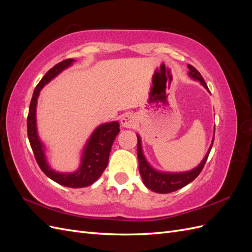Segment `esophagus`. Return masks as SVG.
I'll return each mask as SVG.
<instances>
[{
    "label": "esophagus",
    "instance_id": "esophagus-1",
    "mask_svg": "<svg viewBox=\"0 0 252 252\" xmlns=\"http://www.w3.org/2000/svg\"><path fill=\"white\" fill-rule=\"evenodd\" d=\"M121 124L125 128H133L135 126V118L131 113H125L121 119Z\"/></svg>",
    "mask_w": 252,
    "mask_h": 252
}]
</instances>
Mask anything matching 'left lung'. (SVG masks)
Segmentation results:
<instances>
[{
    "label": "left lung",
    "instance_id": "obj_1",
    "mask_svg": "<svg viewBox=\"0 0 252 252\" xmlns=\"http://www.w3.org/2000/svg\"><path fill=\"white\" fill-rule=\"evenodd\" d=\"M189 68V75L194 80L200 81L202 85L207 89V85L202 77V74L197 71L195 68L192 65H188ZM138 136V148H136V151H138V158H139V171L142 177L143 183L145 184L148 189L152 190V191L158 192V193H169L173 192L175 190H178L182 187H184L188 185L189 183H191L197 175L201 173L203 170L206 161H207L209 152L211 150L212 144L209 148V151L207 152V155L204 158L202 163L196 167V168L192 169L191 171L188 172H182V173H163V172H158L155 170L154 168H151L149 164L147 163L146 159H145V157L143 155L142 151V146H141V139L139 135Z\"/></svg>",
    "mask_w": 252,
    "mask_h": 252
}]
</instances>
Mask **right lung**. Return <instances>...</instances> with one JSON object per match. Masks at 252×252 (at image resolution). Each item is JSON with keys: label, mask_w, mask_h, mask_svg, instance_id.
<instances>
[{"label": "right lung", "mask_w": 252, "mask_h": 252, "mask_svg": "<svg viewBox=\"0 0 252 252\" xmlns=\"http://www.w3.org/2000/svg\"><path fill=\"white\" fill-rule=\"evenodd\" d=\"M73 61V59H67L58 63L46 72V74L36 85L29 106L27 117V134L30 146H32L34 154L35 161L37 165L40 166L42 171L60 185L71 188H81L93 184L101 177L103 171L106 169V167L108 165L109 154L113 141L120 132V124L118 122H111V123H106L98 126L95 129L94 133L91 134L85 149H84L81 167L75 172L60 173L53 171L48 166L44 154V147L36 132V100L37 96H39L40 90L44 87L45 84H47L53 78L57 77L65 68L70 66Z\"/></svg>", "instance_id": "obj_1"}]
</instances>
